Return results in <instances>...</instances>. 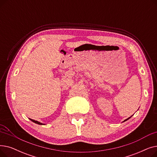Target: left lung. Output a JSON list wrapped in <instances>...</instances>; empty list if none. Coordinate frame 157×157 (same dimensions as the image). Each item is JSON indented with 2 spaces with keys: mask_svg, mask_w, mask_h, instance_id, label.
I'll return each instance as SVG.
<instances>
[{
  "mask_svg": "<svg viewBox=\"0 0 157 157\" xmlns=\"http://www.w3.org/2000/svg\"><path fill=\"white\" fill-rule=\"evenodd\" d=\"M131 117H129V118H127V119H126V120H124V121H123V122H124V121H127V120H128V119H129V118H131Z\"/></svg>",
  "mask_w": 157,
  "mask_h": 157,
  "instance_id": "8db88e82",
  "label": "left lung"
}]
</instances>
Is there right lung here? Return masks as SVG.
I'll return each mask as SVG.
<instances>
[{
    "instance_id": "add662e5",
    "label": "right lung",
    "mask_w": 157,
    "mask_h": 157,
    "mask_svg": "<svg viewBox=\"0 0 157 157\" xmlns=\"http://www.w3.org/2000/svg\"><path fill=\"white\" fill-rule=\"evenodd\" d=\"M30 120L34 122L35 123H37V124H38V125H45V124H43V123H42L39 122V121H36V120H32V119H30Z\"/></svg>"
}]
</instances>
